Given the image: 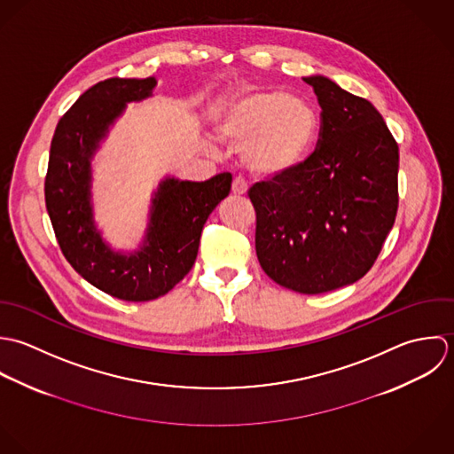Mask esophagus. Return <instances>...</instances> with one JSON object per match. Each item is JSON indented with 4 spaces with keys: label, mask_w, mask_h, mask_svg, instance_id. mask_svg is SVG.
Here are the masks:
<instances>
[{
    "label": "esophagus",
    "mask_w": 454,
    "mask_h": 454,
    "mask_svg": "<svg viewBox=\"0 0 454 454\" xmlns=\"http://www.w3.org/2000/svg\"><path fill=\"white\" fill-rule=\"evenodd\" d=\"M231 191H233V194H246L247 192V182L244 181V179H240V177H237V179H233V184H231Z\"/></svg>",
    "instance_id": "obj_1"
}]
</instances>
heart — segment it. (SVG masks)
Segmentation results:
<instances>
[{
  "label": "heart",
  "mask_w": 454,
  "mask_h": 454,
  "mask_svg": "<svg viewBox=\"0 0 454 454\" xmlns=\"http://www.w3.org/2000/svg\"><path fill=\"white\" fill-rule=\"evenodd\" d=\"M217 135L240 145V161L263 177L294 170L317 135V115L300 98L280 91H251L223 101L214 110Z\"/></svg>",
  "instance_id": "obj_1"
}]
</instances>
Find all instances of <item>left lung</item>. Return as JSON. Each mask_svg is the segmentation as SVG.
I'll return each instance as SVG.
<instances>
[{
  "label": "left lung",
  "mask_w": 454,
  "mask_h": 454,
  "mask_svg": "<svg viewBox=\"0 0 454 454\" xmlns=\"http://www.w3.org/2000/svg\"><path fill=\"white\" fill-rule=\"evenodd\" d=\"M321 106L316 151L289 174L256 182V254L277 284L319 294L360 280L398 210V144L360 96L312 75Z\"/></svg>",
  "instance_id": "left-lung-1"
}]
</instances>
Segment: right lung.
Wrapping results in <instances>:
<instances>
[{
	"instance_id": "obj_1",
	"label": "right lung",
	"mask_w": 454,
	"mask_h": 454,
	"mask_svg": "<svg viewBox=\"0 0 454 454\" xmlns=\"http://www.w3.org/2000/svg\"><path fill=\"white\" fill-rule=\"evenodd\" d=\"M154 77L106 79L84 92L59 119L49 154L45 205L68 263L94 287L126 301L167 294L192 269L210 212L231 189V174L205 182L167 177L154 192L144 244L112 251L92 217L91 160L126 103L153 94Z\"/></svg>"
}]
</instances>
